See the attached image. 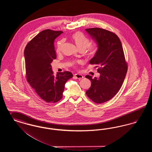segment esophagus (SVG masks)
Masks as SVG:
<instances>
[{
  "instance_id": "esophagus-1",
  "label": "esophagus",
  "mask_w": 152,
  "mask_h": 152,
  "mask_svg": "<svg viewBox=\"0 0 152 152\" xmlns=\"http://www.w3.org/2000/svg\"><path fill=\"white\" fill-rule=\"evenodd\" d=\"M74 76L76 78V79H81L83 78V76L80 75V74H78V73H76L75 75H74Z\"/></svg>"
}]
</instances>
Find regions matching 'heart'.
<instances>
[{"mask_svg":"<svg viewBox=\"0 0 152 152\" xmlns=\"http://www.w3.org/2000/svg\"><path fill=\"white\" fill-rule=\"evenodd\" d=\"M72 39L80 50H84L86 54L88 57H91L94 55L97 51L96 46L93 44H89L90 39L83 33L79 31L76 32L73 34ZM64 42L65 40L64 39H62L58 42L56 47V51L58 53L60 52L61 51ZM78 63V61H72L70 63V65L75 66Z\"/></svg>","mask_w":152,"mask_h":152,"instance_id":"obj_1","label":"heart"}]
</instances>
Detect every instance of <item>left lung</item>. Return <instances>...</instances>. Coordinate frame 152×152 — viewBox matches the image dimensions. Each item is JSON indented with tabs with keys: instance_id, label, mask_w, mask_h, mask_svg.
Segmentation results:
<instances>
[{
	"instance_id": "left-lung-1",
	"label": "left lung",
	"mask_w": 152,
	"mask_h": 152,
	"mask_svg": "<svg viewBox=\"0 0 152 152\" xmlns=\"http://www.w3.org/2000/svg\"><path fill=\"white\" fill-rule=\"evenodd\" d=\"M96 42L98 50L89 61L95 64L99 78L86 77L91 80V86L87 96L94 102L101 104L110 100L120 89L128 71L123 46L116 34L100 28L86 29Z\"/></svg>"
}]
</instances>
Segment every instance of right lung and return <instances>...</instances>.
I'll use <instances>...</instances> for the list:
<instances>
[{"mask_svg":"<svg viewBox=\"0 0 152 152\" xmlns=\"http://www.w3.org/2000/svg\"><path fill=\"white\" fill-rule=\"evenodd\" d=\"M62 33L45 29L29 41L24 50L27 81L37 95L48 103L62 99L65 83L73 77L69 71L58 73L55 76L52 70L51 63L56 58L54 40Z\"/></svg>","mask_w":152,"mask_h":152,"instance_id":"1","label":"right lung"}]
</instances>
